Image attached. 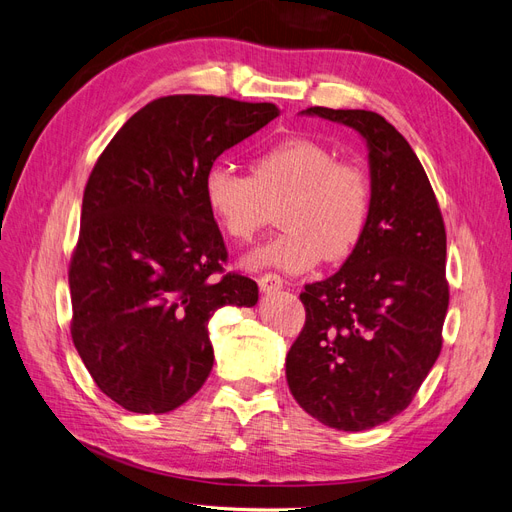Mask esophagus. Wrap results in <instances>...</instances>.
Wrapping results in <instances>:
<instances>
[{"mask_svg":"<svg viewBox=\"0 0 512 512\" xmlns=\"http://www.w3.org/2000/svg\"><path fill=\"white\" fill-rule=\"evenodd\" d=\"M258 286L265 294H275L277 290L284 288V280L277 273H265L258 277Z\"/></svg>","mask_w":512,"mask_h":512,"instance_id":"esophagus-1","label":"esophagus"}]
</instances>
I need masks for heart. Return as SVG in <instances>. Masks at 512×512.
<instances>
[{
    "instance_id": "heart-1",
    "label": "heart",
    "mask_w": 512,
    "mask_h": 512,
    "mask_svg": "<svg viewBox=\"0 0 512 512\" xmlns=\"http://www.w3.org/2000/svg\"><path fill=\"white\" fill-rule=\"evenodd\" d=\"M280 198H286L280 211L284 230L247 252L245 269L301 273L322 254L346 258L365 235L371 211L367 173L337 162L327 145L312 138H284L258 153L252 175L228 164H213L205 175V203L232 239H250L265 224L269 203Z\"/></svg>"
}]
</instances>
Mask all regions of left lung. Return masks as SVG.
Wrapping results in <instances>:
<instances>
[{
	"mask_svg": "<svg viewBox=\"0 0 512 512\" xmlns=\"http://www.w3.org/2000/svg\"><path fill=\"white\" fill-rule=\"evenodd\" d=\"M301 115L361 134L371 211L342 269L301 292L307 318L286 356V380L316 421L365 431L408 408L440 354L448 309L444 222L416 153L384 117L324 106Z\"/></svg>",
	"mask_w": 512,
	"mask_h": 512,
	"instance_id": "1",
	"label": "left lung"
}]
</instances>
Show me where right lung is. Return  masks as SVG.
Masks as SVG:
<instances>
[{
  "label": "right lung",
  "instance_id": "add662e5",
  "mask_svg": "<svg viewBox=\"0 0 512 512\" xmlns=\"http://www.w3.org/2000/svg\"><path fill=\"white\" fill-rule=\"evenodd\" d=\"M280 113L271 102L158 98L123 123L91 170L70 262L72 342L121 408L164 414L185 404L211 374L213 314L256 305L250 277H213L226 247L205 175Z\"/></svg>",
  "mask_w": 512,
  "mask_h": 512
}]
</instances>
